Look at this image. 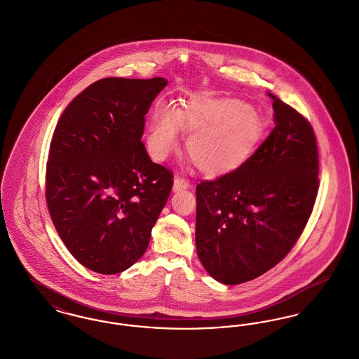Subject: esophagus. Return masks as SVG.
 <instances>
[{
  "label": "esophagus",
  "instance_id": "1",
  "mask_svg": "<svg viewBox=\"0 0 359 359\" xmlns=\"http://www.w3.org/2000/svg\"><path fill=\"white\" fill-rule=\"evenodd\" d=\"M189 187V182L180 177V176H176L175 180H173V191H182V189H187Z\"/></svg>",
  "mask_w": 359,
  "mask_h": 359
}]
</instances>
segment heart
<instances>
[{"mask_svg": "<svg viewBox=\"0 0 359 359\" xmlns=\"http://www.w3.org/2000/svg\"><path fill=\"white\" fill-rule=\"evenodd\" d=\"M179 126L189 133V158L211 177L238 170L264 132L259 113L239 100L192 97L179 113L165 107L154 111L148 149L156 160L167 158L176 148Z\"/></svg>", "mask_w": 359, "mask_h": 359, "instance_id": "heart-1", "label": "heart"}]
</instances>
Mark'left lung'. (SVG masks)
<instances>
[{
	"mask_svg": "<svg viewBox=\"0 0 359 359\" xmlns=\"http://www.w3.org/2000/svg\"><path fill=\"white\" fill-rule=\"evenodd\" d=\"M276 126L238 170L196 186V252L217 281L237 285L276 266L302 236L319 189L309 121L273 94Z\"/></svg>",
	"mask_w": 359,
	"mask_h": 359,
	"instance_id": "obj_1",
	"label": "left lung"
}]
</instances>
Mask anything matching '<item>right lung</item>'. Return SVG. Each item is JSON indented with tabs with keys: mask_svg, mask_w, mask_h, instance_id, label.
<instances>
[{
	"mask_svg": "<svg viewBox=\"0 0 359 359\" xmlns=\"http://www.w3.org/2000/svg\"><path fill=\"white\" fill-rule=\"evenodd\" d=\"M164 78H104L57 121L46 171L53 226L74 258L101 274L126 271L145 253L173 173L141 141Z\"/></svg>",
	"mask_w": 359,
	"mask_h": 359,
	"instance_id": "1",
	"label": "right lung"
}]
</instances>
